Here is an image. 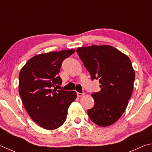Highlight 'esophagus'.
<instances>
[{"mask_svg":"<svg viewBox=\"0 0 152 152\" xmlns=\"http://www.w3.org/2000/svg\"><path fill=\"white\" fill-rule=\"evenodd\" d=\"M76 94H77V96H78V97H80V96H82V95H83L84 94H83V93H80V92H77Z\"/></svg>","mask_w":152,"mask_h":152,"instance_id":"34e87169","label":"esophagus"}]
</instances>
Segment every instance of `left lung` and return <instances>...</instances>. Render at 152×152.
Instances as JSON below:
<instances>
[{
	"mask_svg": "<svg viewBox=\"0 0 152 152\" xmlns=\"http://www.w3.org/2000/svg\"><path fill=\"white\" fill-rule=\"evenodd\" d=\"M91 79L99 80L101 91L92 92L94 107L87 110L92 122L101 127L121 117L132 96L135 71L128 56L110 45H92L76 50Z\"/></svg>",
	"mask_w": 152,
	"mask_h": 152,
	"instance_id": "8db88e82",
	"label": "left lung"
}]
</instances>
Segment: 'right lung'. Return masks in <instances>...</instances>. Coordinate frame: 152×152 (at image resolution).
Segmentation results:
<instances>
[{
  "mask_svg": "<svg viewBox=\"0 0 152 152\" xmlns=\"http://www.w3.org/2000/svg\"><path fill=\"white\" fill-rule=\"evenodd\" d=\"M75 52L69 50L34 56L25 64L19 76V92L30 117L40 127L56 129L65 122L68 109L76 92L58 90L62 80L58 74L65 59Z\"/></svg>",
  "mask_w": 152,
  "mask_h": 152,
  "instance_id": "add662e5",
  "label": "right lung"
}]
</instances>
